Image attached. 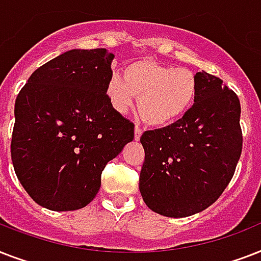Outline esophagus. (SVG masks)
<instances>
[{
    "mask_svg": "<svg viewBox=\"0 0 261 261\" xmlns=\"http://www.w3.org/2000/svg\"><path fill=\"white\" fill-rule=\"evenodd\" d=\"M142 133H143V131L141 130V128H139L138 126H135V128H134V138H135V141H139V138H141V135H142Z\"/></svg>",
    "mask_w": 261,
    "mask_h": 261,
    "instance_id": "34e87169",
    "label": "esophagus"
}]
</instances>
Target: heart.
Returning <instances> with one entry per match:
<instances>
[{"label": "heart", "instance_id": "obj_1", "mask_svg": "<svg viewBox=\"0 0 261 261\" xmlns=\"http://www.w3.org/2000/svg\"><path fill=\"white\" fill-rule=\"evenodd\" d=\"M199 84L187 67L164 66L154 61H137L108 79L106 93L118 114H127L137 96L141 118L150 126L164 127L182 118L194 106Z\"/></svg>", "mask_w": 261, "mask_h": 261}]
</instances>
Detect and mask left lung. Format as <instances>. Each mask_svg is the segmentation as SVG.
Instances as JSON below:
<instances>
[{
	"label": "left lung",
	"instance_id": "1",
	"mask_svg": "<svg viewBox=\"0 0 261 261\" xmlns=\"http://www.w3.org/2000/svg\"><path fill=\"white\" fill-rule=\"evenodd\" d=\"M194 106L171 126L145 131L139 191L151 211L182 218L206 210L230 182L243 149L241 107L222 80L196 73Z\"/></svg>",
	"mask_w": 261,
	"mask_h": 261
}]
</instances>
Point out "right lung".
<instances>
[{
  "mask_svg": "<svg viewBox=\"0 0 261 261\" xmlns=\"http://www.w3.org/2000/svg\"><path fill=\"white\" fill-rule=\"evenodd\" d=\"M114 54L66 51L31 74L14 102L12 163L39 206L71 211L89 204L101 172L134 139V124L106 93Z\"/></svg>",
  "mask_w": 261,
  "mask_h": 261,
  "instance_id": "obj_1",
  "label": "right lung"
}]
</instances>
